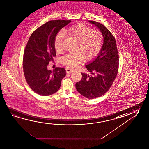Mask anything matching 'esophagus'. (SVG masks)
<instances>
[{"instance_id": "esophagus-1", "label": "esophagus", "mask_w": 149, "mask_h": 149, "mask_svg": "<svg viewBox=\"0 0 149 149\" xmlns=\"http://www.w3.org/2000/svg\"><path fill=\"white\" fill-rule=\"evenodd\" d=\"M65 70H66V72L67 73H72L74 71L73 69L70 68H65Z\"/></svg>"}]
</instances>
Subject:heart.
I'll return each instance as SVG.
<instances>
[{"mask_svg": "<svg viewBox=\"0 0 149 149\" xmlns=\"http://www.w3.org/2000/svg\"><path fill=\"white\" fill-rule=\"evenodd\" d=\"M64 33L68 36L77 41L73 53H68L60 59V62L64 66L74 68L83 59L90 61L93 59L102 48L103 36L100 30L93 29L85 23H78L65 29ZM64 35H56L54 42V49L57 54L63 50Z\"/></svg>", "mask_w": 149, "mask_h": 149, "instance_id": "1", "label": "heart"}]
</instances>
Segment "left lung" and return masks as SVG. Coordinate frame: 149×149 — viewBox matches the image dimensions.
<instances>
[{
  "instance_id": "left-lung-1",
  "label": "left lung",
  "mask_w": 149,
  "mask_h": 149,
  "mask_svg": "<svg viewBox=\"0 0 149 149\" xmlns=\"http://www.w3.org/2000/svg\"><path fill=\"white\" fill-rule=\"evenodd\" d=\"M89 22L100 29L103 36V44L97 58L86 65L91 73H81V81L76 83L78 93L93 99L103 95L110 89L116 77L119 56L115 37L103 25L93 21Z\"/></svg>"
}]
</instances>
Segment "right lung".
<instances>
[{
  "label": "right lung",
  "mask_w": 149,
  "mask_h": 149,
  "mask_svg": "<svg viewBox=\"0 0 149 149\" xmlns=\"http://www.w3.org/2000/svg\"><path fill=\"white\" fill-rule=\"evenodd\" d=\"M71 21H49L35 29L27 42L23 59L24 74L29 87L39 95L56 93L66 75L65 68L56 67L52 72L47 66L56 56L54 42L57 33Z\"/></svg>",
  "instance_id": "obj_1"
}]
</instances>
